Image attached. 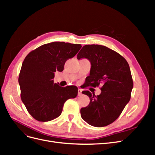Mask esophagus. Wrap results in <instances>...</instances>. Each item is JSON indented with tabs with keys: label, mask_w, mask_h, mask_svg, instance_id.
<instances>
[{
	"label": "esophagus",
	"mask_w": 155,
	"mask_h": 155,
	"mask_svg": "<svg viewBox=\"0 0 155 155\" xmlns=\"http://www.w3.org/2000/svg\"><path fill=\"white\" fill-rule=\"evenodd\" d=\"M82 95V91L81 89H78V96H80Z\"/></svg>",
	"instance_id": "1"
}]
</instances>
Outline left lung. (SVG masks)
Returning <instances> with one entry per match:
<instances>
[{"mask_svg": "<svg viewBox=\"0 0 155 155\" xmlns=\"http://www.w3.org/2000/svg\"><path fill=\"white\" fill-rule=\"evenodd\" d=\"M77 58H86L91 63L85 87L102 86L98 96L88 91L82 92L90 97V104L81 109V118L97 127L112 124L130 99L133 81L127 61L116 51L98 45H85Z\"/></svg>", "mask_w": 155, "mask_h": 155, "instance_id": "obj_1", "label": "left lung"}]
</instances>
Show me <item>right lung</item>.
Masks as SVG:
<instances>
[{"mask_svg":"<svg viewBox=\"0 0 155 155\" xmlns=\"http://www.w3.org/2000/svg\"><path fill=\"white\" fill-rule=\"evenodd\" d=\"M81 45L52 42L31 51L22 63L18 76L21 97L27 110L36 120L48 121L61 114L67 100L76 97V86L54 83V72H62L67 60L74 57Z\"/></svg>","mask_w":155,"mask_h":155,"instance_id":"right-lung-1","label":"right lung"}]
</instances>
